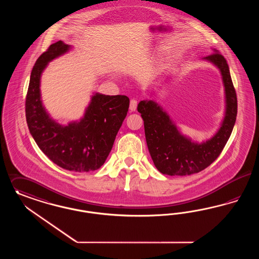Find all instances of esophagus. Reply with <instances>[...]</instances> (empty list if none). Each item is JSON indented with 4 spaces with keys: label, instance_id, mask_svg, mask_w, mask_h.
<instances>
[{
    "label": "esophagus",
    "instance_id": "obj_1",
    "mask_svg": "<svg viewBox=\"0 0 259 259\" xmlns=\"http://www.w3.org/2000/svg\"><path fill=\"white\" fill-rule=\"evenodd\" d=\"M137 105H138V101L136 99H131L130 101V106H129V109L131 112H135L136 109H137Z\"/></svg>",
    "mask_w": 259,
    "mask_h": 259
}]
</instances>
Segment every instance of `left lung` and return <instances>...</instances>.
<instances>
[{
  "instance_id": "1",
  "label": "left lung",
  "mask_w": 259,
  "mask_h": 259,
  "mask_svg": "<svg viewBox=\"0 0 259 259\" xmlns=\"http://www.w3.org/2000/svg\"><path fill=\"white\" fill-rule=\"evenodd\" d=\"M202 60L220 69L226 93V114L219 131L205 143L197 144L180 134L162 107L143 100L138 112L144 119L146 144L157 169L167 176H190L210 166L223 151L233 130L237 115V96L228 62L217 50Z\"/></svg>"
}]
</instances>
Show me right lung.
Here are the masks:
<instances>
[{"mask_svg": "<svg viewBox=\"0 0 259 259\" xmlns=\"http://www.w3.org/2000/svg\"><path fill=\"white\" fill-rule=\"evenodd\" d=\"M70 46L56 42L34 63L26 96V119L36 145L56 165L64 169L89 172L103 165L129 108L125 95L95 93L80 121L62 126L52 119L42 105L40 77L48 62Z\"/></svg>", "mask_w": 259, "mask_h": 259, "instance_id": "1", "label": "right lung"}]
</instances>
